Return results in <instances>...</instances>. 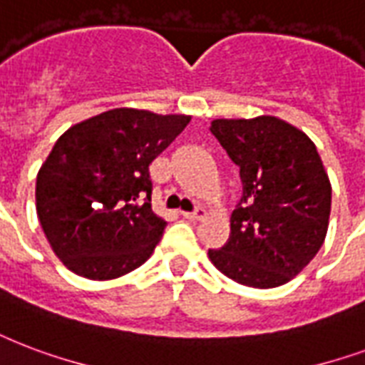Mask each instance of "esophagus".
<instances>
[{"mask_svg": "<svg viewBox=\"0 0 365 365\" xmlns=\"http://www.w3.org/2000/svg\"><path fill=\"white\" fill-rule=\"evenodd\" d=\"M182 216L183 218H187V220H202L205 218V216H207V210H205V208L202 207H197L193 210V212H182Z\"/></svg>", "mask_w": 365, "mask_h": 365, "instance_id": "34e87169", "label": "esophagus"}]
</instances>
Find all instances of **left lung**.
I'll use <instances>...</instances> for the list:
<instances>
[{
	"instance_id": "8db88e82",
	"label": "left lung",
	"mask_w": 365,
	"mask_h": 365,
	"mask_svg": "<svg viewBox=\"0 0 365 365\" xmlns=\"http://www.w3.org/2000/svg\"><path fill=\"white\" fill-rule=\"evenodd\" d=\"M210 132L239 166L243 195L227 243L208 258L241 285L279 287L318 255L329 226L331 183L318 149L275 116L218 118Z\"/></svg>"
}]
</instances>
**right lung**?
<instances>
[{
    "label": "right lung",
    "instance_id": "right-lung-1",
    "mask_svg": "<svg viewBox=\"0 0 365 365\" xmlns=\"http://www.w3.org/2000/svg\"><path fill=\"white\" fill-rule=\"evenodd\" d=\"M191 116L113 108L68 128L36 180V210L53 252L88 279L139 268L166 222L151 208L149 164Z\"/></svg>",
    "mask_w": 365,
    "mask_h": 365
}]
</instances>
